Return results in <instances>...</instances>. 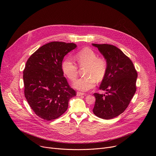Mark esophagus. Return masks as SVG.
Returning <instances> with one entry per match:
<instances>
[{
	"instance_id": "1",
	"label": "esophagus",
	"mask_w": 156,
	"mask_h": 156,
	"mask_svg": "<svg viewBox=\"0 0 156 156\" xmlns=\"http://www.w3.org/2000/svg\"><path fill=\"white\" fill-rule=\"evenodd\" d=\"M76 95L78 96H83V95H84V93H82V92H76Z\"/></svg>"
}]
</instances>
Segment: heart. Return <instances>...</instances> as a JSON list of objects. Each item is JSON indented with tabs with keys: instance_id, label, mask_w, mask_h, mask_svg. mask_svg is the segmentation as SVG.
Wrapping results in <instances>:
<instances>
[{
	"instance_id": "heart-1",
	"label": "heart",
	"mask_w": 156,
	"mask_h": 156,
	"mask_svg": "<svg viewBox=\"0 0 156 156\" xmlns=\"http://www.w3.org/2000/svg\"><path fill=\"white\" fill-rule=\"evenodd\" d=\"M97 54L90 48H86L78 51L75 58L80 67L86 66L85 76L77 79L73 84V87L81 91L86 92L94 88L96 80L101 81L107 72V62L102 57H97ZM62 69L67 78L74 81L78 73L76 63L70 58H66L62 62Z\"/></svg>"
}]
</instances>
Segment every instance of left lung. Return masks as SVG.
Listing matches in <instances>:
<instances>
[{"instance_id": "1", "label": "left lung", "mask_w": 156, "mask_h": 156, "mask_svg": "<svg viewBox=\"0 0 156 156\" xmlns=\"http://www.w3.org/2000/svg\"><path fill=\"white\" fill-rule=\"evenodd\" d=\"M107 62L106 73L99 89L106 94L95 93L93 112L102 119H110L122 113L136 91L137 73L131 60L115 46L94 44Z\"/></svg>"}]
</instances>
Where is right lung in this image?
<instances>
[{"instance_id": "right-lung-1", "label": "right lung", "mask_w": 156, "mask_h": 156, "mask_svg": "<svg viewBox=\"0 0 156 156\" xmlns=\"http://www.w3.org/2000/svg\"><path fill=\"white\" fill-rule=\"evenodd\" d=\"M76 48L73 43L52 41L38 49L28 58L23 70L25 96L38 117L55 119L67 110L76 96L63 76L64 57Z\"/></svg>"}]
</instances>
